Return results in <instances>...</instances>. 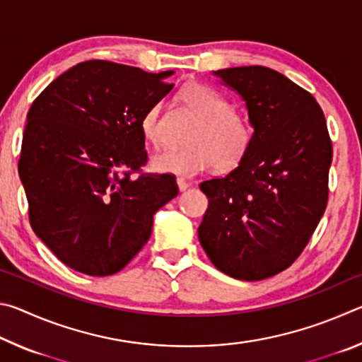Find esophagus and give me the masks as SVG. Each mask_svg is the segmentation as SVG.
<instances>
[{"label": "esophagus", "instance_id": "34e87169", "mask_svg": "<svg viewBox=\"0 0 362 362\" xmlns=\"http://www.w3.org/2000/svg\"><path fill=\"white\" fill-rule=\"evenodd\" d=\"M177 185H179L180 192H185V189L189 187V183L185 179H182V177H179V179H177Z\"/></svg>", "mask_w": 362, "mask_h": 362}]
</instances>
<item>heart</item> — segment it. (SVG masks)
Wrapping results in <instances>:
<instances>
[{"instance_id": "1", "label": "heart", "mask_w": 362, "mask_h": 362, "mask_svg": "<svg viewBox=\"0 0 362 362\" xmlns=\"http://www.w3.org/2000/svg\"><path fill=\"white\" fill-rule=\"evenodd\" d=\"M180 99L193 110L199 122L188 134L185 148L166 150L151 159L158 173L192 177L214 166L228 173L240 166L254 144L255 129L249 116L211 86L192 83L180 90ZM161 103L148 108L140 121L146 142L159 145Z\"/></svg>"}]
</instances>
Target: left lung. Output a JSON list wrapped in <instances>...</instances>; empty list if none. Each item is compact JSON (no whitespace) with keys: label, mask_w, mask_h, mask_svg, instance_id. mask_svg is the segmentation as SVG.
Masks as SVG:
<instances>
[{"label":"left lung","mask_w":362,"mask_h":362,"mask_svg":"<svg viewBox=\"0 0 362 362\" xmlns=\"http://www.w3.org/2000/svg\"><path fill=\"white\" fill-rule=\"evenodd\" d=\"M214 73L246 100L255 137L240 166L199 185L209 198L199 243L222 273L265 279L297 260L326 211L332 142L315 97L281 73Z\"/></svg>","instance_id":"obj_1"}]
</instances>
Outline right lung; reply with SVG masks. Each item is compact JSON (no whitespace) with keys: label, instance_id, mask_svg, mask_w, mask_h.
Here are the masks:
<instances>
[{"label":"right lung","instance_id":"right-lung-1","mask_svg":"<svg viewBox=\"0 0 362 362\" xmlns=\"http://www.w3.org/2000/svg\"><path fill=\"white\" fill-rule=\"evenodd\" d=\"M173 73L86 60L30 107L19 158L30 225L66 267L118 273L148 241L153 214L179 194L173 174L142 173L140 121L174 88Z\"/></svg>","mask_w":362,"mask_h":362}]
</instances>
